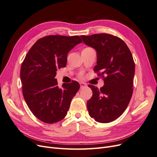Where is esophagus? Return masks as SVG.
Returning a JSON list of instances; mask_svg holds the SVG:
<instances>
[{
  "mask_svg": "<svg viewBox=\"0 0 157 157\" xmlns=\"http://www.w3.org/2000/svg\"><path fill=\"white\" fill-rule=\"evenodd\" d=\"M80 88H82L84 87H86L87 86V84L86 83L81 82H80Z\"/></svg>",
  "mask_w": 157,
  "mask_h": 157,
  "instance_id": "1",
  "label": "esophagus"
}]
</instances>
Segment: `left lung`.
Segmentation results:
<instances>
[{"instance_id":"8db88e82","label":"left lung","mask_w":157,"mask_h":157,"mask_svg":"<svg viewBox=\"0 0 157 157\" xmlns=\"http://www.w3.org/2000/svg\"><path fill=\"white\" fill-rule=\"evenodd\" d=\"M80 36L85 44L96 50L94 71H101L98 75L105 84L100 89L88 85L93 92L87 101L88 113L98 122H111L124 112L132 96L135 63L132 53L124 41L110 34Z\"/></svg>"}]
</instances>
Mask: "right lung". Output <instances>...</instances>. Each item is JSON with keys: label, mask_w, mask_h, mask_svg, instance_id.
Segmentation results:
<instances>
[{"label": "right lung", "mask_w": 157, "mask_h": 157, "mask_svg": "<svg viewBox=\"0 0 157 157\" xmlns=\"http://www.w3.org/2000/svg\"><path fill=\"white\" fill-rule=\"evenodd\" d=\"M82 41L78 36L49 35L38 40L28 52L20 71L23 98L37 118L53 124L65 117L80 88L77 81L59 88L58 69L65 67L67 54Z\"/></svg>", "instance_id": "add662e5"}]
</instances>
